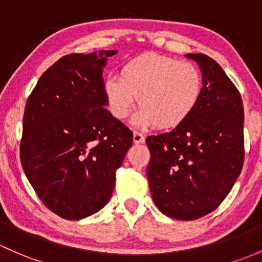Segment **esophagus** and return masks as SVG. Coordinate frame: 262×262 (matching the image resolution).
<instances>
[{
	"label": "esophagus",
	"mask_w": 262,
	"mask_h": 262,
	"mask_svg": "<svg viewBox=\"0 0 262 262\" xmlns=\"http://www.w3.org/2000/svg\"><path fill=\"white\" fill-rule=\"evenodd\" d=\"M134 142L135 144H144L145 136L142 134H140V132L135 131L134 132Z\"/></svg>",
	"instance_id": "34e87169"
}]
</instances>
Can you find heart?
Returning a JSON list of instances; mask_svg holds the SVG:
<instances>
[{
    "label": "heart",
    "instance_id": "1",
    "mask_svg": "<svg viewBox=\"0 0 262 262\" xmlns=\"http://www.w3.org/2000/svg\"><path fill=\"white\" fill-rule=\"evenodd\" d=\"M203 93L201 72L189 61L156 53H142L128 59L120 77L108 75L103 94L110 112L117 120L131 115L139 97L141 107L132 123L172 130L193 115Z\"/></svg>",
    "mask_w": 262,
    "mask_h": 262
}]
</instances>
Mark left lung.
Listing matches in <instances>:
<instances>
[{"mask_svg": "<svg viewBox=\"0 0 262 262\" xmlns=\"http://www.w3.org/2000/svg\"><path fill=\"white\" fill-rule=\"evenodd\" d=\"M185 56L202 72L201 102L182 126L147 137V179L164 214L193 221L222 203L242 170L244 104L217 61L204 54Z\"/></svg>", "mask_w": 262, "mask_h": 262, "instance_id": "obj_1", "label": "left lung"}]
</instances>
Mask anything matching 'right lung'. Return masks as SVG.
I'll return each instance as SVG.
<instances>
[{
    "instance_id": "add662e5",
    "label": "right lung",
    "mask_w": 262,
    "mask_h": 262,
    "mask_svg": "<svg viewBox=\"0 0 262 262\" xmlns=\"http://www.w3.org/2000/svg\"><path fill=\"white\" fill-rule=\"evenodd\" d=\"M116 53L63 56L26 102L21 165L42 203L66 220L106 206L132 145V131L104 108L102 72Z\"/></svg>"
}]
</instances>
